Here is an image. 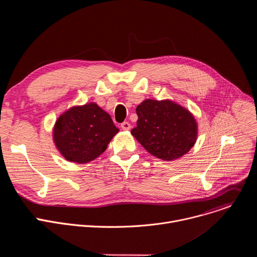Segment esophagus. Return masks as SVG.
Instances as JSON below:
<instances>
[{
    "instance_id": "34e87169",
    "label": "esophagus",
    "mask_w": 257,
    "mask_h": 257,
    "mask_svg": "<svg viewBox=\"0 0 257 257\" xmlns=\"http://www.w3.org/2000/svg\"><path fill=\"white\" fill-rule=\"evenodd\" d=\"M121 127H122V129H123V130L128 131V130H130L131 125H130V123H129V122H123V123L121 124Z\"/></svg>"
}]
</instances>
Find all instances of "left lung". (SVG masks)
I'll return each mask as SVG.
<instances>
[{
  "instance_id": "left-lung-1",
  "label": "left lung",
  "mask_w": 257,
  "mask_h": 257,
  "mask_svg": "<svg viewBox=\"0 0 257 257\" xmlns=\"http://www.w3.org/2000/svg\"><path fill=\"white\" fill-rule=\"evenodd\" d=\"M137 126L131 134L151 155L173 161L187 154L197 138V123L182 105L145 99L136 107Z\"/></svg>"
}]
</instances>
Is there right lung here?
Wrapping results in <instances>:
<instances>
[{
  "label": "right lung",
  "mask_w": 257,
  "mask_h": 257,
  "mask_svg": "<svg viewBox=\"0 0 257 257\" xmlns=\"http://www.w3.org/2000/svg\"><path fill=\"white\" fill-rule=\"evenodd\" d=\"M118 132L111 116L89 102L72 106L62 114L55 124L53 138L67 161L86 164L100 156Z\"/></svg>",
  "instance_id": "obj_1"
}]
</instances>
